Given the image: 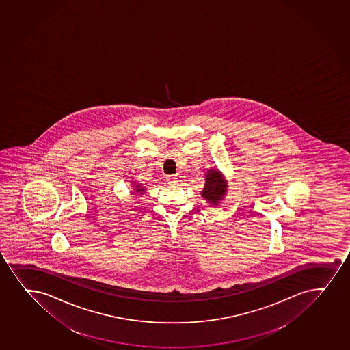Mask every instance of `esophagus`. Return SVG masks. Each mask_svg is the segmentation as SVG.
Here are the masks:
<instances>
[{
  "label": "esophagus",
  "mask_w": 350,
  "mask_h": 350,
  "mask_svg": "<svg viewBox=\"0 0 350 350\" xmlns=\"http://www.w3.org/2000/svg\"><path fill=\"white\" fill-rule=\"evenodd\" d=\"M166 181L169 185H176L178 183V178L176 176H169V177H166Z\"/></svg>",
  "instance_id": "obj_1"
}]
</instances>
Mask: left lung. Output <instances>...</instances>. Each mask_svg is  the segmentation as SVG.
Segmentation results:
<instances>
[{
  "mask_svg": "<svg viewBox=\"0 0 350 350\" xmlns=\"http://www.w3.org/2000/svg\"><path fill=\"white\" fill-rule=\"evenodd\" d=\"M226 192V184L221 180V176L217 170H208L206 178L205 187L202 189V198L210 202L212 205L221 199Z\"/></svg>",
  "mask_w": 350,
  "mask_h": 350,
  "instance_id": "8db88e82",
  "label": "left lung"
}]
</instances>
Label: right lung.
Wrapping results in <instances>:
<instances>
[{"mask_svg":"<svg viewBox=\"0 0 350 350\" xmlns=\"http://www.w3.org/2000/svg\"><path fill=\"white\" fill-rule=\"evenodd\" d=\"M143 191H144V189L142 186L136 185L137 194H143Z\"/></svg>","mask_w":350,"mask_h":350,"instance_id":"obj_1","label":"right lung"}]
</instances>
